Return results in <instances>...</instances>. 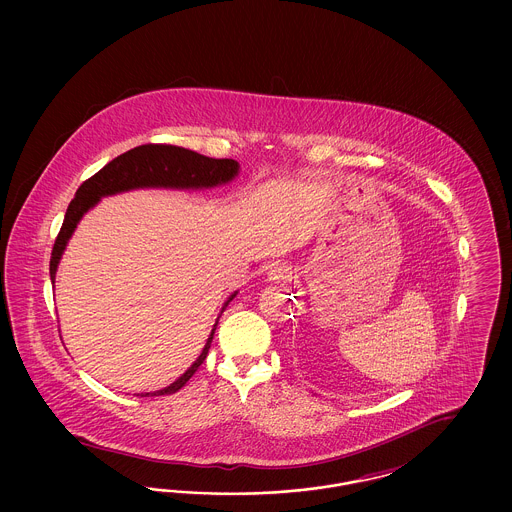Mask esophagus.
<instances>
[{
  "label": "esophagus",
  "instance_id": "esophagus-1",
  "mask_svg": "<svg viewBox=\"0 0 512 512\" xmlns=\"http://www.w3.org/2000/svg\"><path fill=\"white\" fill-rule=\"evenodd\" d=\"M292 267H288L286 263H274V265H270L268 267V280L270 282H276V284H280V282H288L290 278H292Z\"/></svg>",
  "mask_w": 512,
  "mask_h": 512
}]
</instances>
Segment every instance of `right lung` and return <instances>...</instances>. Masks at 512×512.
<instances>
[{
	"label": "right lung",
	"instance_id": "right-lung-1",
	"mask_svg": "<svg viewBox=\"0 0 512 512\" xmlns=\"http://www.w3.org/2000/svg\"><path fill=\"white\" fill-rule=\"evenodd\" d=\"M238 171H240V165L234 159H213V157L199 155L192 149L167 146V144H146V146L134 147V149L122 153L117 159L109 161L101 171L96 172L92 178H88L76 190V195L69 203V209L65 213L63 226H61L53 249H51V259H49L51 282L55 280L59 259L67 247L69 238L73 236L76 224L80 222L82 215L88 209H92L98 203L101 197L136 190V188H176V190L213 188V186L230 182L238 174ZM236 293L238 292H234L228 297L222 311L236 297ZM222 311H220V315H222ZM217 324H219V320L215 322L211 336L207 338V343H205L201 355L195 359L194 365L190 366L176 382H172L171 386H167L165 390L140 393V395L142 397L169 395V393H176L180 390L205 361L211 341L215 336V330H217Z\"/></svg>",
	"mask_w": 512,
	"mask_h": 512
}]
</instances>
